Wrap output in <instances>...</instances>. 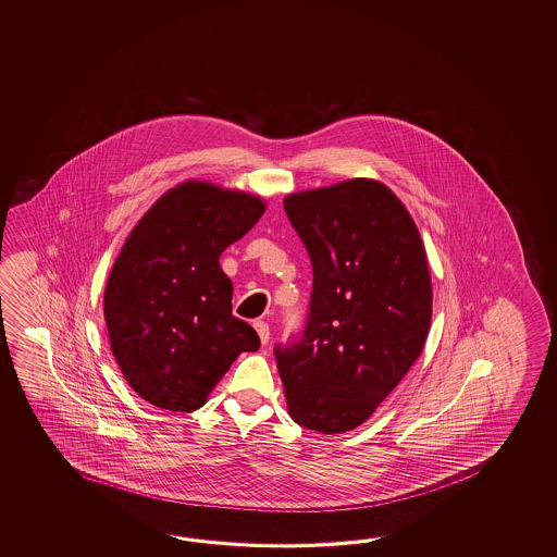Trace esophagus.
<instances>
[{"label": "esophagus", "instance_id": "1", "mask_svg": "<svg viewBox=\"0 0 557 557\" xmlns=\"http://www.w3.org/2000/svg\"><path fill=\"white\" fill-rule=\"evenodd\" d=\"M255 331L259 332L262 344L269 343V338H271V329H269V324H267L264 320H255Z\"/></svg>", "mask_w": 557, "mask_h": 557}]
</instances>
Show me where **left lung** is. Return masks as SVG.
Returning a JSON list of instances; mask_svg holds the SVG:
<instances>
[{"mask_svg":"<svg viewBox=\"0 0 557 557\" xmlns=\"http://www.w3.org/2000/svg\"><path fill=\"white\" fill-rule=\"evenodd\" d=\"M312 264L305 329L274 346L298 426L341 434L376 410L426 343L432 286L412 216L379 181L284 199Z\"/></svg>","mask_w":557,"mask_h":557,"instance_id":"1","label":"left lung"}]
</instances>
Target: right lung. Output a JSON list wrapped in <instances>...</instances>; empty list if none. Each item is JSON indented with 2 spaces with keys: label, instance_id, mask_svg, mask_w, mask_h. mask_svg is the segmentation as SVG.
<instances>
[{
  "label": "right lung",
  "instance_id": "right-lung-1",
  "mask_svg": "<svg viewBox=\"0 0 557 557\" xmlns=\"http://www.w3.org/2000/svg\"><path fill=\"white\" fill-rule=\"evenodd\" d=\"M264 213L259 197L189 181L131 231L107 281L111 350L131 388L171 412H193L240 352L261 338L233 317L219 257Z\"/></svg>",
  "mask_w": 557,
  "mask_h": 557
}]
</instances>
